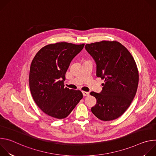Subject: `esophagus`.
I'll return each mask as SVG.
<instances>
[{
	"mask_svg": "<svg viewBox=\"0 0 156 156\" xmlns=\"http://www.w3.org/2000/svg\"><path fill=\"white\" fill-rule=\"evenodd\" d=\"M82 93H83V94L84 97L85 96H88L89 95H90V93H89L88 92H86V91H82Z\"/></svg>",
	"mask_w": 156,
	"mask_h": 156,
	"instance_id": "34e87169",
	"label": "esophagus"
}]
</instances>
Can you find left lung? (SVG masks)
Segmentation results:
<instances>
[{
  "label": "left lung",
  "instance_id": "obj_1",
  "mask_svg": "<svg viewBox=\"0 0 156 156\" xmlns=\"http://www.w3.org/2000/svg\"><path fill=\"white\" fill-rule=\"evenodd\" d=\"M85 49L96 63V76L105 80L100 93H90L97 99L92 112L103 121L115 120L125 112L136 95L139 81L136 62L117 41L87 44Z\"/></svg>",
  "mask_w": 156,
  "mask_h": 156
}]
</instances>
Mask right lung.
Instances as JSON below:
<instances>
[{"mask_svg": "<svg viewBox=\"0 0 156 156\" xmlns=\"http://www.w3.org/2000/svg\"><path fill=\"white\" fill-rule=\"evenodd\" d=\"M84 46L63 42L49 44L38 51L31 62V95L42 112L53 118L67 117L83 97L80 90L65 87L63 81L70 62Z\"/></svg>", "mask_w": 156, "mask_h": 156, "instance_id": "obj_1", "label": "right lung"}]
</instances>
